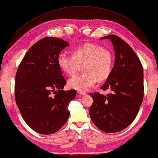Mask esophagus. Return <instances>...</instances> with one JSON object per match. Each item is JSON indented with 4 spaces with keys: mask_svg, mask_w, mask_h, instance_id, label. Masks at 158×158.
<instances>
[{
    "mask_svg": "<svg viewBox=\"0 0 158 158\" xmlns=\"http://www.w3.org/2000/svg\"><path fill=\"white\" fill-rule=\"evenodd\" d=\"M77 94H80V95H82V96L86 95V93H85V91H77Z\"/></svg>",
    "mask_w": 158,
    "mask_h": 158,
    "instance_id": "obj_1",
    "label": "esophagus"
}]
</instances>
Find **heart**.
Listing matches in <instances>:
<instances>
[{
    "mask_svg": "<svg viewBox=\"0 0 158 158\" xmlns=\"http://www.w3.org/2000/svg\"><path fill=\"white\" fill-rule=\"evenodd\" d=\"M72 55L61 53L57 57L59 68L68 75H74L83 64V73L68 81L72 89L85 91L94 86L98 80L104 81L111 74L113 54L101 45L91 43L81 45L73 49Z\"/></svg>",
    "mask_w": 158,
    "mask_h": 158,
    "instance_id": "1",
    "label": "heart"
}]
</instances>
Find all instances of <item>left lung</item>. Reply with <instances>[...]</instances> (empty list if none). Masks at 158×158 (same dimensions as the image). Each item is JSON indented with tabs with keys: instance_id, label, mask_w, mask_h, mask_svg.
<instances>
[{
	"instance_id": "8db88e82",
	"label": "left lung",
	"mask_w": 158,
	"mask_h": 158,
	"mask_svg": "<svg viewBox=\"0 0 158 158\" xmlns=\"http://www.w3.org/2000/svg\"><path fill=\"white\" fill-rule=\"evenodd\" d=\"M100 39H110L115 52L113 69L101 88L111 93H90L89 114L98 128L111 134L123 130L136 118L144 98V73L140 59L123 39L115 35Z\"/></svg>"
}]
</instances>
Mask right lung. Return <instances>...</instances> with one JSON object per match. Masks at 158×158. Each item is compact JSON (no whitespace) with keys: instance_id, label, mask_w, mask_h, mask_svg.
<instances>
[{"instance_id":"obj_1","label":"right lung","mask_w":158,"mask_h":158,"mask_svg":"<svg viewBox=\"0 0 158 158\" xmlns=\"http://www.w3.org/2000/svg\"><path fill=\"white\" fill-rule=\"evenodd\" d=\"M69 44L46 37L30 47L16 73L15 100L27 124L41 134H52L66 123L75 90L64 91L66 80L57 57Z\"/></svg>"}]
</instances>
